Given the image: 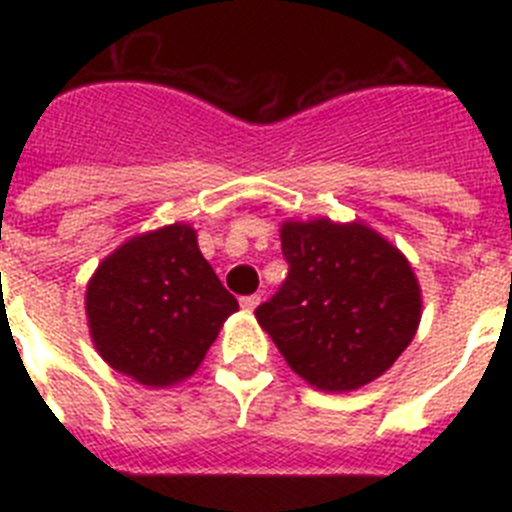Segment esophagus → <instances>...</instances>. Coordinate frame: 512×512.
Returning a JSON list of instances; mask_svg holds the SVG:
<instances>
[{"mask_svg":"<svg viewBox=\"0 0 512 512\" xmlns=\"http://www.w3.org/2000/svg\"><path fill=\"white\" fill-rule=\"evenodd\" d=\"M259 302H261V297L259 295H248V297H241V307L243 310H256V307H259Z\"/></svg>","mask_w":512,"mask_h":512,"instance_id":"obj_1","label":"esophagus"}]
</instances>
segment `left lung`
<instances>
[{"mask_svg": "<svg viewBox=\"0 0 512 512\" xmlns=\"http://www.w3.org/2000/svg\"><path fill=\"white\" fill-rule=\"evenodd\" d=\"M289 277L256 310L289 369L323 392H351L382 377L423 315V295L405 253L364 225L284 220Z\"/></svg>", "mask_w": 512, "mask_h": 512, "instance_id": "8db88e82", "label": "left lung"}]
</instances>
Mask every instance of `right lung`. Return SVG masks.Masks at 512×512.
Instances as JSON below:
<instances>
[{
  "mask_svg": "<svg viewBox=\"0 0 512 512\" xmlns=\"http://www.w3.org/2000/svg\"><path fill=\"white\" fill-rule=\"evenodd\" d=\"M84 305L99 356L146 387L192 377L238 310L187 223L148 230L117 246L89 279Z\"/></svg>",
  "mask_w": 512,
  "mask_h": 512,
  "instance_id": "right-lung-1",
  "label": "right lung"
}]
</instances>
